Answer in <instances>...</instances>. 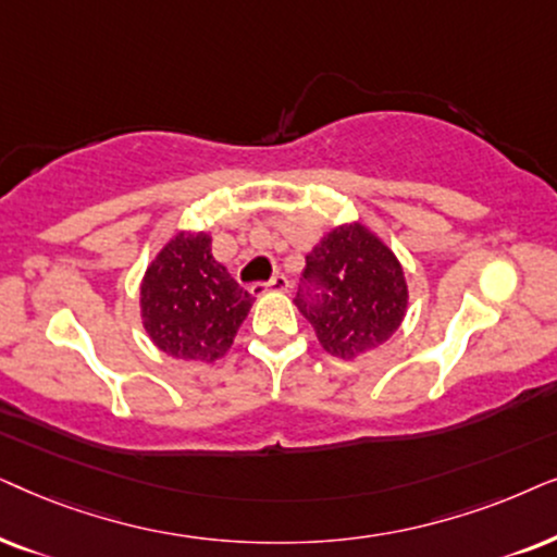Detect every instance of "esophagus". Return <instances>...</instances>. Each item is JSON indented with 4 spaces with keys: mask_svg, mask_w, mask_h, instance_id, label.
<instances>
[{
    "mask_svg": "<svg viewBox=\"0 0 557 557\" xmlns=\"http://www.w3.org/2000/svg\"><path fill=\"white\" fill-rule=\"evenodd\" d=\"M287 285H290V283H287L285 274H274L270 283H257V285H251V295H259V293H267V290L283 293V290H287Z\"/></svg>",
    "mask_w": 557,
    "mask_h": 557,
    "instance_id": "34e87169",
    "label": "esophagus"
}]
</instances>
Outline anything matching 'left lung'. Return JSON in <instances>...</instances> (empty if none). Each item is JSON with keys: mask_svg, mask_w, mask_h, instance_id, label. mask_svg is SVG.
<instances>
[{"mask_svg": "<svg viewBox=\"0 0 557 557\" xmlns=\"http://www.w3.org/2000/svg\"><path fill=\"white\" fill-rule=\"evenodd\" d=\"M403 264L364 224L336 226L306 257L295 306L331 356L356 359L389 341L407 313Z\"/></svg>", "mask_w": 557, "mask_h": 557, "instance_id": "obj_1", "label": "left lung"}]
</instances>
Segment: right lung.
I'll return each mask as SVG.
<instances>
[{
  "mask_svg": "<svg viewBox=\"0 0 557 557\" xmlns=\"http://www.w3.org/2000/svg\"><path fill=\"white\" fill-rule=\"evenodd\" d=\"M255 298L211 255L206 232H181L147 267L139 308L147 336L183 361H216L234 344Z\"/></svg>",
  "mask_w": 557,
  "mask_h": 557,
  "instance_id": "1",
  "label": "right lung"
}]
</instances>
